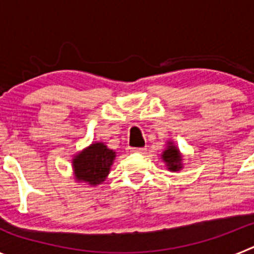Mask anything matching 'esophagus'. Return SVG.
<instances>
[{
    "mask_svg": "<svg viewBox=\"0 0 254 254\" xmlns=\"http://www.w3.org/2000/svg\"><path fill=\"white\" fill-rule=\"evenodd\" d=\"M131 151L134 152H140V154H145L147 151L146 147H137V149H131Z\"/></svg>",
    "mask_w": 254,
    "mask_h": 254,
    "instance_id": "obj_1",
    "label": "esophagus"
}]
</instances>
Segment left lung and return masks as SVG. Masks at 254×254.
Listing matches in <instances>:
<instances>
[{
  "mask_svg": "<svg viewBox=\"0 0 254 254\" xmlns=\"http://www.w3.org/2000/svg\"><path fill=\"white\" fill-rule=\"evenodd\" d=\"M161 158H163L164 163L167 164L168 169L170 172H178V170H181L183 168L181 152H179L178 147L173 142H168L167 149L164 150Z\"/></svg>",
  "mask_w": 254,
  "mask_h": 254,
  "instance_id": "8db88e82",
  "label": "left lung"
}]
</instances>
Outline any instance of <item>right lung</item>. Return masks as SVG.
<instances>
[{
    "instance_id": "add662e5",
    "label": "right lung",
    "mask_w": 254,
    "mask_h": 254,
    "mask_svg": "<svg viewBox=\"0 0 254 254\" xmlns=\"http://www.w3.org/2000/svg\"><path fill=\"white\" fill-rule=\"evenodd\" d=\"M116 152L103 142H94L72 159L73 176L77 182L98 186L107 179Z\"/></svg>"
}]
</instances>
